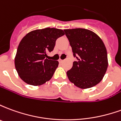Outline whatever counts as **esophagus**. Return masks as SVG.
Segmentation results:
<instances>
[{
	"mask_svg": "<svg viewBox=\"0 0 121 121\" xmlns=\"http://www.w3.org/2000/svg\"><path fill=\"white\" fill-rule=\"evenodd\" d=\"M59 62H60V63H62V62H63V60H61V59H59Z\"/></svg>",
	"mask_w": 121,
	"mask_h": 121,
	"instance_id": "1",
	"label": "esophagus"
}]
</instances>
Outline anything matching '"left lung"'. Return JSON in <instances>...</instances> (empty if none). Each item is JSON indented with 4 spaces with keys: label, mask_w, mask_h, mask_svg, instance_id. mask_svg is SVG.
<instances>
[{
    "label": "left lung",
    "mask_w": 121,
    "mask_h": 121,
    "mask_svg": "<svg viewBox=\"0 0 121 121\" xmlns=\"http://www.w3.org/2000/svg\"><path fill=\"white\" fill-rule=\"evenodd\" d=\"M73 56L77 58L67 72L71 82L81 89L96 86L106 72L108 61L106 47L99 35L84 28L64 30Z\"/></svg>",
    "instance_id": "8db88e82"
}]
</instances>
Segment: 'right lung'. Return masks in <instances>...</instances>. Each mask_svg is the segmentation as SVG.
<instances>
[{"mask_svg": "<svg viewBox=\"0 0 121 121\" xmlns=\"http://www.w3.org/2000/svg\"><path fill=\"white\" fill-rule=\"evenodd\" d=\"M65 34L54 28L33 30L21 41L15 58V66L20 78L26 84L40 86L52 78L58 67V61L48 59L56 41Z\"/></svg>", "mask_w": 121, "mask_h": 121, "instance_id": "right-lung-1", "label": "right lung"}]
</instances>
